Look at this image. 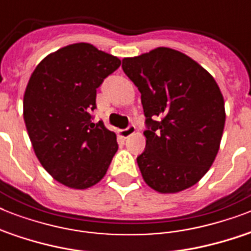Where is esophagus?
Listing matches in <instances>:
<instances>
[{
  "mask_svg": "<svg viewBox=\"0 0 251 251\" xmlns=\"http://www.w3.org/2000/svg\"><path fill=\"white\" fill-rule=\"evenodd\" d=\"M134 133H135V126L134 125H130L129 127H126V129L120 130V131H118L120 137H122V138H129L130 135H133Z\"/></svg>",
  "mask_w": 251,
  "mask_h": 251,
  "instance_id": "34e87169",
  "label": "esophagus"
}]
</instances>
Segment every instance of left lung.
Wrapping results in <instances>:
<instances>
[{
	"instance_id": "8db88e82",
	"label": "left lung",
	"mask_w": 251,
	"mask_h": 251,
	"mask_svg": "<svg viewBox=\"0 0 251 251\" xmlns=\"http://www.w3.org/2000/svg\"><path fill=\"white\" fill-rule=\"evenodd\" d=\"M122 69L141 92L149 126L137 157L142 177L161 194L186 190L220 149L226 106L216 80L191 57L165 47L126 57Z\"/></svg>"
}]
</instances>
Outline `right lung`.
Instances as JSON below:
<instances>
[{
    "label": "right lung",
    "instance_id": "add662e5",
    "mask_svg": "<svg viewBox=\"0 0 251 251\" xmlns=\"http://www.w3.org/2000/svg\"><path fill=\"white\" fill-rule=\"evenodd\" d=\"M121 60L88 43L50 53L31 74L23 118L35 155L65 186L84 190L100 182L117 152V138L91 121L96 90Z\"/></svg>",
    "mask_w": 251,
    "mask_h": 251
}]
</instances>
